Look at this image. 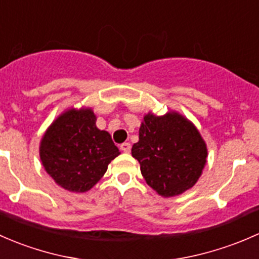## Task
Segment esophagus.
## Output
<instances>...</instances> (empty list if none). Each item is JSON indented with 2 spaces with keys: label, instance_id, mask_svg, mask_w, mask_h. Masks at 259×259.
<instances>
[{
  "label": "esophagus",
  "instance_id": "34e87169",
  "mask_svg": "<svg viewBox=\"0 0 259 259\" xmlns=\"http://www.w3.org/2000/svg\"><path fill=\"white\" fill-rule=\"evenodd\" d=\"M121 151L124 152V153H130L131 152V143L124 142L121 145Z\"/></svg>",
  "mask_w": 259,
  "mask_h": 259
}]
</instances>
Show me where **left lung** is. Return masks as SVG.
Instances as JSON below:
<instances>
[{"mask_svg":"<svg viewBox=\"0 0 259 259\" xmlns=\"http://www.w3.org/2000/svg\"><path fill=\"white\" fill-rule=\"evenodd\" d=\"M132 156L152 189L162 197L180 196L197 183L207 163V145L197 127L177 111L143 116Z\"/></svg>","mask_w":259,"mask_h":259,"instance_id":"obj_1","label":"left lung"}]
</instances>
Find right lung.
<instances>
[{"instance_id":"obj_1","label":"right lung","mask_w":259,"mask_h":259,"mask_svg":"<svg viewBox=\"0 0 259 259\" xmlns=\"http://www.w3.org/2000/svg\"><path fill=\"white\" fill-rule=\"evenodd\" d=\"M90 107L67 108L46 130L39 142L45 170L66 191L83 193L103 177L121 152L107 131L96 126Z\"/></svg>"}]
</instances>
